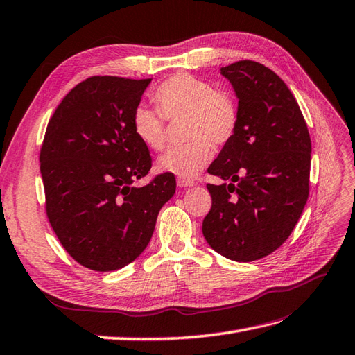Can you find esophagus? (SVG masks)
Wrapping results in <instances>:
<instances>
[{
  "instance_id": "1",
  "label": "esophagus",
  "mask_w": 355,
  "mask_h": 355,
  "mask_svg": "<svg viewBox=\"0 0 355 355\" xmlns=\"http://www.w3.org/2000/svg\"><path fill=\"white\" fill-rule=\"evenodd\" d=\"M177 184H178L180 187H191V186L195 184V181L191 180V178H178V180H177Z\"/></svg>"
}]
</instances>
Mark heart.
Wrapping results in <instances>:
<instances>
[{
	"label": "heart",
	"mask_w": 355,
	"mask_h": 355,
	"mask_svg": "<svg viewBox=\"0 0 355 355\" xmlns=\"http://www.w3.org/2000/svg\"><path fill=\"white\" fill-rule=\"evenodd\" d=\"M157 109L140 104L133 112V131L153 151L166 146V119L186 118L184 136L191 142L171 148L159 160V169L180 178H192L213 157V145L224 146L236 135L239 109L234 98L209 81L186 72L166 78L154 90Z\"/></svg>",
	"instance_id": "obj_1"
}]
</instances>
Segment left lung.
Listing matches in <instances>:
<instances>
[{"instance_id": "obj_1", "label": "left lung", "mask_w": 355, "mask_h": 355, "mask_svg": "<svg viewBox=\"0 0 355 355\" xmlns=\"http://www.w3.org/2000/svg\"><path fill=\"white\" fill-rule=\"evenodd\" d=\"M220 73L239 98V127L207 169L225 183L207 184L202 234L224 257L254 261L279 248L301 216L311 142L298 103L274 71L241 60Z\"/></svg>"}]
</instances>
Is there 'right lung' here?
I'll return each instance as SVG.
<instances>
[{"instance_id":"add662e5","label":"right lung","mask_w":355,"mask_h":355,"mask_svg":"<svg viewBox=\"0 0 355 355\" xmlns=\"http://www.w3.org/2000/svg\"><path fill=\"white\" fill-rule=\"evenodd\" d=\"M151 78L94 76L57 105L40 148L45 210L63 248L80 265L116 270L150 243L174 174L148 175L151 155L133 131V112Z\"/></svg>"}]
</instances>
